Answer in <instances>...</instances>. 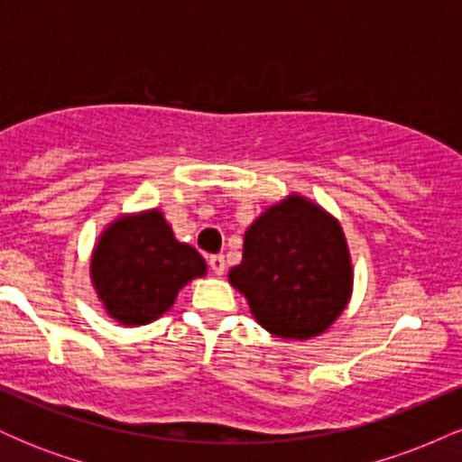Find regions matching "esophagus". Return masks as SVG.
I'll list each match as a JSON object with an SVG mask.
<instances>
[{"mask_svg":"<svg viewBox=\"0 0 462 462\" xmlns=\"http://www.w3.org/2000/svg\"><path fill=\"white\" fill-rule=\"evenodd\" d=\"M208 264H210V269H213L215 275H224V272H226L224 256H219V254H217V256H210L208 258Z\"/></svg>","mask_w":462,"mask_h":462,"instance_id":"34e87169","label":"esophagus"}]
</instances>
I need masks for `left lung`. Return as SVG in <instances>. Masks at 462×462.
Here are the masks:
<instances>
[{
	"instance_id": "left-lung-1",
	"label": "left lung",
	"mask_w": 462,
	"mask_h": 462,
	"mask_svg": "<svg viewBox=\"0 0 462 462\" xmlns=\"http://www.w3.org/2000/svg\"><path fill=\"white\" fill-rule=\"evenodd\" d=\"M227 280L273 337L306 341L338 319L352 298L354 269L343 227L300 193L286 195L254 219L243 261Z\"/></svg>"
}]
</instances>
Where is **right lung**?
<instances>
[{
  "mask_svg": "<svg viewBox=\"0 0 462 462\" xmlns=\"http://www.w3.org/2000/svg\"><path fill=\"white\" fill-rule=\"evenodd\" d=\"M201 275L206 261L173 236L158 208L116 217L91 254V282L106 315L130 328L162 317L180 289Z\"/></svg>",
  "mask_w": 462,
  "mask_h": 462,
  "instance_id": "right-lung-1",
  "label": "right lung"
}]
</instances>
